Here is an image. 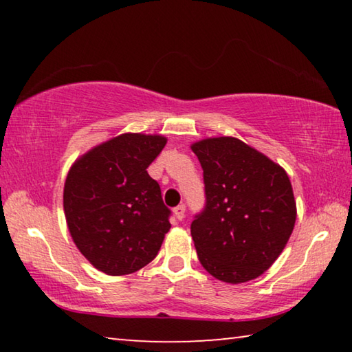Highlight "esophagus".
<instances>
[{"mask_svg":"<svg viewBox=\"0 0 352 352\" xmlns=\"http://www.w3.org/2000/svg\"><path fill=\"white\" fill-rule=\"evenodd\" d=\"M184 212H186V206H184V205H178V206L174 208V214H175V217L178 220L184 219Z\"/></svg>","mask_w":352,"mask_h":352,"instance_id":"34e87169","label":"esophagus"}]
</instances>
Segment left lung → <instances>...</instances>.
<instances>
[{
    "label": "left lung",
    "mask_w": 352,
    "mask_h": 352,
    "mask_svg": "<svg viewBox=\"0 0 352 352\" xmlns=\"http://www.w3.org/2000/svg\"><path fill=\"white\" fill-rule=\"evenodd\" d=\"M204 169L205 206L190 223L200 264L223 283L261 276L294 231L296 205L285 170L237 138L192 144Z\"/></svg>",
    "instance_id": "left-lung-1"
}]
</instances>
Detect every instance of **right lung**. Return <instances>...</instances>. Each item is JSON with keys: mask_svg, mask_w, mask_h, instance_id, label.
Listing matches in <instances>:
<instances>
[{"mask_svg": "<svg viewBox=\"0 0 352 352\" xmlns=\"http://www.w3.org/2000/svg\"><path fill=\"white\" fill-rule=\"evenodd\" d=\"M164 146V136L124 133L91 148L68 172L63 210L71 237L107 275L147 265L170 228L172 212L147 174Z\"/></svg>", "mask_w": 352, "mask_h": 352, "instance_id": "1", "label": "right lung"}]
</instances>
